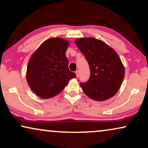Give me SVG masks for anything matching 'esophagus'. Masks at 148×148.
Here are the masks:
<instances>
[{"label": "esophagus", "instance_id": "1", "mask_svg": "<svg viewBox=\"0 0 148 148\" xmlns=\"http://www.w3.org/2000/svg\"><path fill=\"white\" fill-rule=\"evenodd\" d=\"M79 75H80V73H79V71L78 70H76V77H78V76H79Z\"/></svg>", "mask_w": 148, "mask_h": 148}]
</instances>
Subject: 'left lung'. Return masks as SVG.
<instances>
[{
	"label": "left lung",
	"mask_w": 148,
	"mask_h": 148,
	"mask_svg": "<svg viewBox=\"0 0 148 148\" xmlns=\"http://www.w3.org/2000/svg\"><path fill=\"white\" fill-rule=\"evenodd\" d=\"M75 43L90 68L89 79L80 83L84 93L99 101L113 97L125 76V68L116 52L95 38H78Z\"/></svg>",
	"instance_id": "1"
}]
</instances>
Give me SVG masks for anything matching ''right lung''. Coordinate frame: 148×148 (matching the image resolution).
I'll use <instances>...</instances> for the list:
<instances>
[{
  "label": "right lung",
  "mask_w": 148,
  "mask_h": 148,
  "mask_svg": "<svg viewBox=\"0 0 148 148\" xmlns=\"http://www.w3.org/2000/svg\"><path fill=\"white\" fill-rule=\"evenodd\" d=\"M68 42L60 38L45 41L29 59L26 79L38 97L49 99L62 92L76 74L68 68Z\"/></svg>",
  "instance_id": "1"
}]
</instances>
